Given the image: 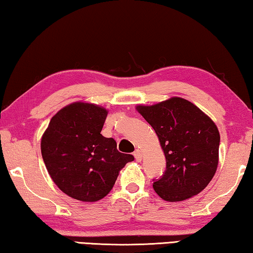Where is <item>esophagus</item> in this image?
I'll use <instances>...</instances> for the list:
<instances>
[{"mask_svg":"<svg viewBox=\"0 0 253 253\" xmlns=\"http://www.w3.org/2000/svg\"><path fill=\"white\" fill-rule=\"evenodd\" d=\"M134 158L136 161H141L142 160V152L139 150V149H136V150L134 151Z\"/></svg>","mask_w":253,"mask_h":253,"instance_id":"1","label":"esophagus"}]
</instances>
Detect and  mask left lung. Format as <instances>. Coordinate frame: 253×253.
I'll return each instance as SVG.
<instances>
[{
	"label": "left lung",
	"mask_w": 253,
	"mask_h": 253,
	"mask_svg": "<svg viewBox=\"0 0 253 253\" xmlns=\"http://www.w3.org/2000/svg\"><path fill=\"white\" fill-rule=\"evenodd\" d=\"M136 110L154 127L166 157L165 172L154 179L155 192L168 202L185 201L201 193L218 165L220 133L215 123L180 97L139 105Z\"/></svg>",
	"instance_id": "obj_1"
}]
</instances>
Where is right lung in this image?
I'll use <instances>...</instances> for the list:
<instances>
[{"label":"right lung","mask_w":253,"mask_h":253,"mask_svg":"<svg viewBox=\"0 0 253 253\" xmlns=\"http://www.w3.org/2000/svg\"><path fill=\"white\" fill-rule=\"evenodd\" d=\"M107 111L76 102L57 112L41 139L45 168L58 188L82 202H96L113 188L119 171L134 159L101 134Z\"/></svg>","instance_id":"right-lung-1"}]
</instances>
